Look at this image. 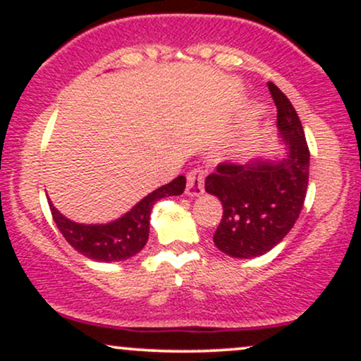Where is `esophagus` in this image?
<instances>
[{
    "instance_id": "1",
    "label": "esophagus",
    "mask_w": 361,
    "mask_h": 361,
    "mask_svg": "<svg viewBox=\"0 0 361 361\" xmlns=\"http://www.w3.org/2000/svg\"><path fill=\"white\" fill-rule=\"evenodd\" d=\"M204 178L205 173L202 169H192L186 176V190L185 193L188 197H198L204 193Z\"/></svg>"
}]
</instances>
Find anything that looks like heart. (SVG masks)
Listing matches in <instances>:
<instances>
[{
  "instance_id": "obj_1",
  "label": "heart",
  "mask_w": 361,
  "mask_h": 361,
  "mask_svg": "<svg viewBox=\"0 0 361 361\" xmlns=\"http://www.w3.org/2000/svg\"><path fill=\"white\" fill-rule=\"evenodd\" d=\"M255 144H256L255 135H247V137H243L241 140H239L235 151H238V154H250V152L252 151V147H255Z\"/></svg>"
}]
</instances>
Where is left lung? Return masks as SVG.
I'll return each instance as SVG.
<instances>
[{
    "label": "left lung",
    "mask_w": 361,
    "mask_h": 361,
    "mask_svg": "<svg viewBox=\"0 0 361 361\" xmlns=\"http://www.w3.org/2000/svg\"><path fill=\"white\" fill-rule=\"evenodd\" d=\"M276 110L279 139L271 156L246 164H219L205 192L222 202L214 243L233 258L264 255L299 219L309 185V147L295 109L279 86L268 82Z\"/></svg>",
    "instance_id": "1"
}]
</instances>
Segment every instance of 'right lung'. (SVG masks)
Listing matches in <instances>:
<instances>
[{
	"label": "right lung",
	"instance_id": "1",
	"mask_svg": "<svg viewBox=\"0 0 361 361\" xmlns=\"http://www.w3.org/2000/svg\"><path fill=\"white\" fill-rule=\"evenodd\" d=\"M185 176H178L171 183L159 186L142 200L137 202L127 214L106 224H80L62 215L52 202L49 207L57 229L78 252L86 258L102 263L123 261L146 246L149 238V219L157 200L164 197H178L183 193Z\"/></svg>",
	"mask_w": 361,
	"mask_h": 361
}]
</instances>
